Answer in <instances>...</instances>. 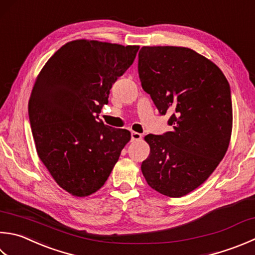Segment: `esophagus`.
<instances>
[{"instance_id": "esophagus-1", "label": "esophagus", "mask_w": 255, "mask_h": 255, "mask_svg": "<svg viewBox=\"0 0 255 255\" xmlns=\"http://www.w3.org/2000/svg\"><path fill=\"white\" fill-rule=\"evenodd\" d=\"M142 138V134L139 133V132H136V131H131V140L134 141V140H140V139Z\"/></svg>"}]
</instances>
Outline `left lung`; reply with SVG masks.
Here are the masks:
<instances>
[{"instance_id":"left-lung-1","label":"left lung","mask_w":255,"mask_h":255,"mask_svg":"<svg viewBox=\"0 0 255 255\" xmlns=\"http://www.w3.org/2000/svg\"><path fill=\"white\" fill-rule=\"evenodd\" d=\"M142 89L172 130L144 137L150 153L141 171L153 190L171 198L193 191L216 170L232 132L231 91L221 69L193 49L143 46L138 54Z\"/></svg>"}]
</instances>
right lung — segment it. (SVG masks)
Here are the masks:
<instances>
[{"instance_id":"1","label":"right lung","mask_w":255,"mask_h":255,"mask_svg":"<svg viewBox=\"0 0 255 255\" xmlns=\"http://www.w3.org/2000/svg\"><path fill=\"white\" fill-rule=\"evenodd\" d=\"M139 46L76 39L44 65L28 102L39 159L75 197L99 190L130 140L126 129L97 122L113 84L130 67Z\"/></svg>"}]
</instances>
